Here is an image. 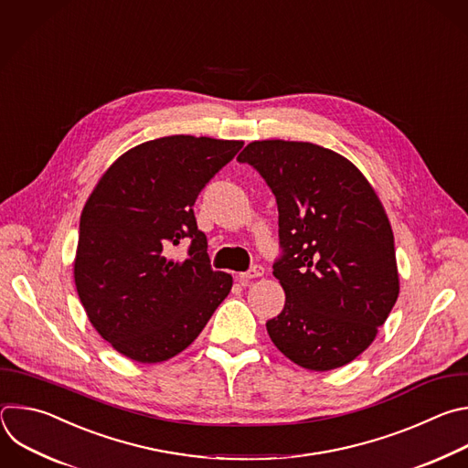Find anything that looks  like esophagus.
Returning a JSON list of instances; mask_svg holds the SVG:
<instances>
[{"label": "esophagus", "mask_w": 468, "mask_h": 468, "mask_svg": "<svg viewBox=\"0 0 468 468\" xmlns=\"http://www.w3.org/2000/svg\"><path fill=\"white\" fill-rule=\"evenodd\" d=\"M261 274H263V267H261V265H254V267H250L249 271L239 272L238 278H239L241 284H247V282H250V280H254V278H258V276H261Z\"/></svg>", "instance_id": "1"}]
</instances>
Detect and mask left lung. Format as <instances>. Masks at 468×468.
Masks as SVG:
<instances>
[{
	"label": "left lung",
	"mask_w": 468,
	"mask_h": 468,
	"mask_svg": "<svg viewBox=\"0 0 468 468\" xmlns=\"http://www.w3.org/2000/svg\"><path fill=\"white\" fill-rule=\"evenodd\" d=\"M260 171L278 205L284 256L272 274L284 310L267 321L274 346L308 370H332L375 341L400 292L395 238L365 175L310 142H250L238 156Z\"/></svg>",
	"instance_id": "left-lung-1"
}]
</instances>
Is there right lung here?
I'll list each match as a JSON object with an SVG mask.
<instances>
[{
	"label": "right lung",
	"instance_id": "right-lung-1",
	"mask_svg": "<svg viewBox=\"0 0 468 468\" xmlns=\"http://www.w3.org/2000/svg\"><path fill=\"white\" fill-rule=\"evenodd\" d=\"M241 140L175 134L144 142L101 175L79 225L75 288L91 326L122 356L165 361L190 346L232 290L214 271L194 205ZM192 239L189 256L168 250Z\"/></svg>",
	"mask_w": 468,
	"mask_h": 468
}]
</instances>
